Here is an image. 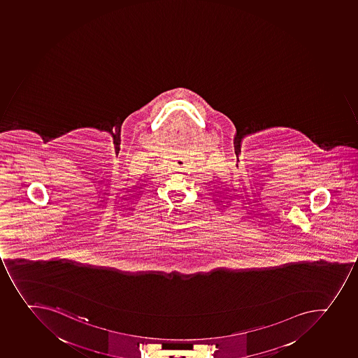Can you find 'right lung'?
Listing matches in <instances>:
<instances>
[{"mask_svg":"<svg viewBox=\"0 0 358 358\" xmlns=\"http://www.w3.org/2000/svg\"><path fill=\"white\" fill-rule=\"evenodd\" d=\"M238 148H240V145H238Z\"/></svg>","mask_w":358,"mask_h":358,"instance_id":"right-lung-1","label":"right lung"}]
</instances>
